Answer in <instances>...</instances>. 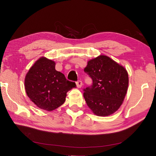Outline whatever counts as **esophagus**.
<instances>
[{
    "instance_id": "esophagus-1",
    "label": "esophagus",
    "mask_w": 156,
    "mask_h": 156,
    "mask_svg": "<svg viewBox=\"0 0 156 156\" xmlns=\"http://www.w3.org/2000/svg\"><path fill=\"white\" fill-rule=\"evenodd\" d=\"M82 84H83V83L81 81H78L76 82V85L77 88H81L82 87Z\"/></svg>"
}]
</instances>
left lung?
<instances>
[{
    "mask_svg": "<svg viewBox=\"0 0 156 156\" xmlns=\"http://www.w3.org/2000/svg\"><path fill=\"white\" fill-rule=\"evenodd\" d=\"M93 81L84 89L83 96L94 115L107 116L119 109L128 88L127 70L106 55H100L88 61L84 69Z\"/></svg>",
    "mask_w": 156,
    "mask_h": 156,
    "instance_id": "8db88e82",
    "label": "left lung"
}]
</instances>
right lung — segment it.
Here are the masks:
<instances>
[{
	"label": "right lung",
	"instance_id": "add662e5",
	"mask_svg": "<svg viewBox=\"0 0 156 156\" xmlns=\"http://www.w3.org/2000/svg\"><path fill=\"white\" fill-rule=\"evenodd\" d=\"M53 60L41 57L29 69L25 78V88L30 100L41 109L52 111L62 105L67 92L76 87L64 75L55 69Z\"/></svg>",
	"mask_w": 156,
	"mask_h": 156
}]
</instances>
